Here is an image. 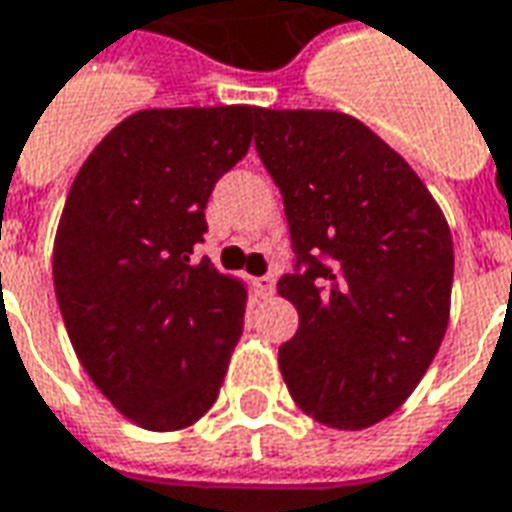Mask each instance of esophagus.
Returning a JSON list of instances; mask_svg holds the SVG:
<instances>
[{
	"label": "esophagus",
	"mask_w": 512,
	"mask_h": 512,
	"mask_svg": "<svg viewBox=\"0 0 512 512\" xmlns=\"http://www.w3.org/2000/svg\"><path fill=\"white\" fill-rule=\"evenodd\" d=\"M255 288H257V293H260V296H271V293H274V288H277V277H274V274L257 277Z\"/></svg>",
	"instance_id": "34e87169"
}]
</instances>
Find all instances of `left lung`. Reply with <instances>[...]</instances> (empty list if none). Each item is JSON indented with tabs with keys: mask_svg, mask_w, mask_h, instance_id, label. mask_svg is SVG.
Segmentation results:
<instances>
[{
	"mask_svg": "<svg viewBox=\"0 0 512 512\" xmlns=\"http://www.w3.org/2000/svg\"><path fill=\"white\" fill-rule=\"evenodd\" d=\"M255 149L277 182L299 310L280 346L293 402L327 427L366 430L413 393L449 324L455 249L418 174L363 121L260 110Z\"/></svg>",
	"mask_w": 512,
	"mask_h": 512,
	"instance_id": "left-lung-1",
	"label": "left lung"
}]
</instances>
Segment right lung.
<instances>
[{
  "instance_id": "add662e5",
  "label": "right lung",
  "mask_w": 512,
  "mask_h": 512,
  "mask_svg": "<svg viewBox=\"0 0 512 512\" xmlns=\"http://www.w3.org/2000/svg\"><path fill=\"white\" fill-rule=\"evenodd\" d=\"M260 107L141 110L82 163L55 238V293L82 368L138 427H191L219 396L246 288L207 257L205 207Z\"/></svg>"
}]
</instances>
